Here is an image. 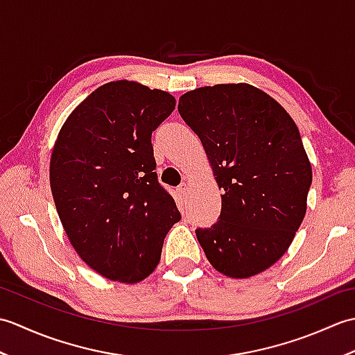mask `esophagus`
I'll list each match as a JSON object with an SVG mask.
<instances>
[{
    "mask_svg": "<svg viewBox=\"0 0 355 355\" xmlns=\"http://www.w3.org/2000/svg\"><path fill=\"white\" fill-rule=\"evenodd\" d=\"M177 191H178L180 195H182V197H184V195L187 193V191H189V186H187L186 182H183L182 184H180V186L177 187Z\"/></svg>",
    "mask_w": 355,
    "mask_h": 355,
    "instance_id": "obj_1",
    "label": "esophagus"
}]
</instances>
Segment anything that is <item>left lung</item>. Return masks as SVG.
<instances>
[{
    "mask_svg": "<svg viewBox=\"0 0 355 355\" xmlns=\"http://www.w3.org/2000/svg\"><path fill=\"white\" fill-rule=\"evenodd\" d=\"M178 112L224 191L220 220L195 232L206 258L229 277L261 273L288 250L306 214L313 171L296 123L244 82L187 92Z\"/></svg>",
    "mask_w": 355,
    "mask_h": 355,
    "instance_id": "1",
    "label": "left lung"
}]
</instances>
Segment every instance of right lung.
Masks as SVG:
<instances>
[{
    "instance_id": "1",
    "label": "right lung",
    "mask_w": 355,
    "mask_h": 355,
    "mask_svg": "<svg viewBox=\"0 0 355 355\" xmlns=\"http://www.w3.org/2000/svg\"><path fill=\"white\" fill-rule=\"evenodd\" d=\"M175 97L134 80L108 82L67 117L50 158V187L70 244L89 268L137 284L162 258L180 212L157 182L150 135Z\"/></svg>"
}]
</instances>
